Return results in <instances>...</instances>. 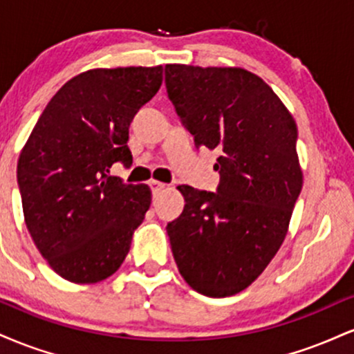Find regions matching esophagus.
<instances>
[{
	"label": "esophagus",
	"instance_id": "34e87169",
	"mask_svg": "<svg viewBox=\"0 0 354 354\" xmlns=\"http://www.w3.org/2000/svg\"><path fill=\"white\" fill-rule=\"evenodd\" d=\"M149 188H151L153 194H156V193H160V191L168 188V185H165V183H160V181H149Z\"/></svg>",
	"mask_w": 354,
	"mask_h": 354
}]
</instances>
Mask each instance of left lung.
Listing matches in <instances>:
<instances>
[{"label":"left lung","mask_w":354,"mask_h":354,"mask_svg":"<svg viewBox=\"0 0 354 354\" xmlns=\"http://www.w3.org/2000/svg\"><path fill=\"white\" fill-rule=\"evenodd\" d=\"M168 96L196 148L216 149V193L178 186L174 261L198 293L225 298L265 271L288 233L303 171L298 128L276 93L243 68L166 64Z\"/></svg>","instance_id":"1"}]
</instances>
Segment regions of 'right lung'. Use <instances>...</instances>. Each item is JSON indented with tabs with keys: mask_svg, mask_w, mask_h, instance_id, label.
Listing matches in <instances>:
<instances>
[{
	"mask_svg": "<svg viewBox=\"0 0 354 354\" xmlns=\"http://www.w3.org/2000/svg\"><path fill=\"white\" fill-rule=\"evenodd\" d=\"M163 83V66L96 68L59 88L23 146L18 185L26 228L55 273L106 279L123 265L151 205L146 185L109 168L133 163L129 124Z\"/></svg>",
	"mask_w": 354,
	"mask_h": 354,
	"instance_id": "obj_1",
	"label": "right lung"
}]
</instances>
